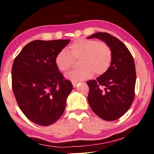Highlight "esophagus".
Returning <instances> with one entry per match:
<instances>
[{
  "mask_svg": "<svg viewBox=\"0 0 154 154\" xmlns=\"http://www.w3.org/2000/svg\"><path fill=\"white\" fill-rule=\"evenodd\" d=\"M78 84H79V82H74V81H72V85H73V88H75L77 86Z\"/></svg>",
  "mask_w": 154,
  "mask_h": 154,
  "instance_id": "esophagus-1",
  "label": "esophagus"
}]
</instances>
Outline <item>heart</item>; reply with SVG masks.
Listing matches in <instances>:
<instances>
[{
  "label": "heart",
  "instance_id": "b5f03b06",
  "mask_svg": "<svg viewBox=\"0 0 154 154\" xmlns=\"http://www.w3.org/2000/svg\"><path fill=\"white\" fill-rule=\"evenodd\" d=\"M69 52L63 50L55 57L59 70L66 73L72 68L74 60H79L81 68L71 71L66 78L72 81H81L91 78L93 74L100 76L109 70L113 59L112 50L109 44L95 40L79 38L69 47Z\"/></svg>",
  "mask_w": 154,
  "mask_h": 154
}]
</instances>
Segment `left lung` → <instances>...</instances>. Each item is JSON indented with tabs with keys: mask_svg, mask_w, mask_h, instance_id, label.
I'll use <instances>...</instances> for the list:
<instances>
[{
	"mask_svg": "<svg viewBox=\"0 0 154 154\" xmlns=\"http://www.w3.org/2000/svg\"><path fill=\"white\" fill-rule=\"evenodd\" d=\"M97 38L109 44L113 53L109 70L97 80L87 82L88 100L92 110L107 121L119 119L133 102L136 83L134 59L124 43L108 33L98 32L88 38Z\"/></svg>",
	"mask_w": 154,
	"mask_h": 154,
	"instance_id": "8db88e82",
	"label": "left lung"
}]
</instances>
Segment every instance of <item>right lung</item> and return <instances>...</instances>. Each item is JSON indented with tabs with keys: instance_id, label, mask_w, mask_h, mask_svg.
<instances>
[{
	"instance_id": "obj_1",
	"label": "right lung",
	"mask_w": 154,
	"mask_h": 154,
	"mask_svg": "<svg viewBox=\"0 0 154 154\" xmlns=\"http://www.w3.org/2000/svg\"><path fill=\"white\" fill-rule=\"evenodd\" d=\"M70 40L31 41L14 59L12 88L20 109L37 125L55 123L64 113L73 85L55 64L59 52Z\"/></svg>"
}]
</instances>
